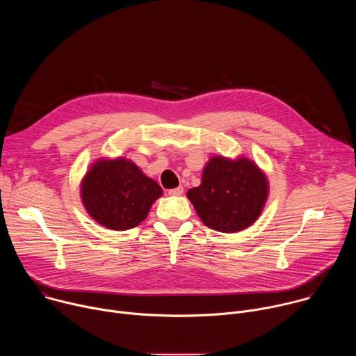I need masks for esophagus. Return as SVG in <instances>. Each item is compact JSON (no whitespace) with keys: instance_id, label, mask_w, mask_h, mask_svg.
I'll list each match as a JSON object with an SVG mask.
<instances>
[{"instance_id":"obj_1","label":"esophagus","mask_w":356,"mask_h":356,"mask_svg":"<svg viewBox=\"0 0 356 356\" xmlns=\"http://www.w3.org/2000/svg\"><path fill=\"white\" fill-rule=\"evenodd\" d=\"M183 187L181 186H179V187H176V188H172V190H169V194L170 195H181L183 194Z\"/></svg>"}]
</instances>
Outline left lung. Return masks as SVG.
<instances>
[{"label":"left lung","instance_id":"obj_1","mask_svg":"<svg viewBox=\"0 0 356 356\" xmlns=\"http://www.w3.org/2000/svg\"><path fill=\"white\" fill-rule=\"evenodd\" d=\"M268 180L249 159H210L202 172L201 184L187 191L188 200L211 229L238 232L258 220L268 198Z\"/></svg>","mask_w":356,"mask_h":356}]
</instances>
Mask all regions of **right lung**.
Here are the masks:
<instances>
[{
    "instance_id": "obj_1",
    "label": "right lung",
    "mask_w": 356,
    "mask_h": 356,
    "mask_svg": "<svg viewBox=\"0 0 356 356\" xmlns=\"http://www.w3.org/2000/svg\"><path fill=\"white\" fill-rule=\"evenodd\" d=\"M162 193L155 180L124 158L95 162L81 183L87 213L98 224L115 231L140 224Z\"/></svg>"
}]
</instances>
